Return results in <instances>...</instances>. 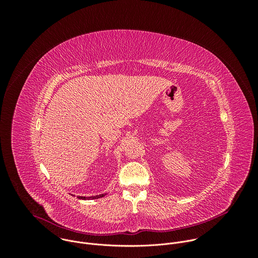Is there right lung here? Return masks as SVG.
Instances as JSON below:
<instances>
[{
  "mask_svg": "<svg viewBox=\"0 0 258 258\" xmlns=\"http://www.w3.org/2000/svg\"><path fill=\"white\" fill-rule=\"evenodd\" d=\"M73 196V195H72ZM105 194H100V195H96V196H91V197H84V196H78L79 199H83V200H93V199H99L104 197Z\"/></svg>",
  "mask_w": 258,
  "mask_h": 258,
  "instance_id": "right-lung-1",
  "label": "right lung"
}]
</instances>
